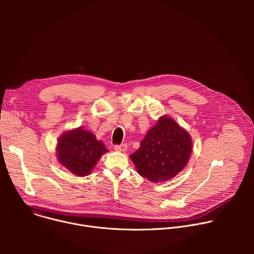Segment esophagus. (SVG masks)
<instances>
[{
	"mask_svg": "<svg viewBox=\"0 0 254 254\" xmlns=\"http://www.w3.org/2000/svg\"><path fill=\"white\" fill-rule=\"evenodd\" d=\"M115 151L117 152H126L127 149V143H122V144H116V146L114 147Z\"/></svg>",
	"mask_w": 254,
	"mask_h": 254,
	"instance_id": "esophagus-1",
	"label": "esophagus"
}]
</instances>
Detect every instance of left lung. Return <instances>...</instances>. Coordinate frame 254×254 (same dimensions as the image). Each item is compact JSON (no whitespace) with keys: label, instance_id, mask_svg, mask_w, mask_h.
Masks as SVG:
<instances>
[{"label":"left lung","instance_id":"left-lung-1","mask_svg":"<svg viewBox=\"0 0 254 254\" xmlns=\"http://www.w3.org/2000/svg\"><path fill=\"white\" fill-rule=\"evenodd\" d=\"M192 153L189 132L173 119L161 117L129 158L137 173L153 183L171 180L187 165Z\"/></svg>","mask_w":254,"mask_h":254}]
</instances>
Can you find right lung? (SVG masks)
Here are the masks:
<instances>
[{
	"label": "right lung",
	"mask_w": 254,
	"mask_h": 254,
	"mask_svg": "<svg viewBox=\"0 0 254 254\" xmlns=\"http://www.w3.org/2000/svg\"><path fill=\"white\" fill-rule=\"evenodd\" d=\"M56 155L59 163L78 177L87 176L107 152L102 141L80 127L64 132L58 139Z\"/></svg>",
	"instance_id": "add662e5"
}]
</instances>
